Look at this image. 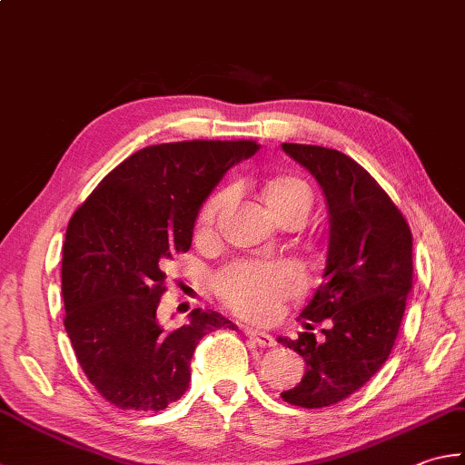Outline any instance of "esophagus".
<instances>
[{
  "label": "esophagus",
  "instance_id": "esophagus-1",
  "mask_svg": "<svg viewBox=\"0 0 465 465\" xmlns=\"http://www.w3.org/2000/svg\"><path fill=\"white\" fill-rule=\"evenodd\" d=\"M244 334H247L252 341H257L259 346L262 348H271L275 346V338L267 334V331H261V330H252V328H244Z\"/></svg>",
  "mask_w": 465,
  "mask_h": 465
}]
</instances>
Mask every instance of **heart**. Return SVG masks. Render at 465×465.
Instances as JSON below:
<instances>
[{
	"instance_id": "heart-1",
	"label": "heart",
	"mask_w": 465,
	"mask_h": 465,
	"mask_svg": "<svg viewBox=\"0 0 465 465\" xmlns=\"http://www.w3.org/2000/svg\"><path fill=\"white\" fill-rule=\"evenodd\" d=\"M262 203L275 221L287 216L305 218L312 210L308 183L293 176L269 180L262 188ZM226 203V192H218L204 204L198 216V232L213 231L216 216ZM303 275L292 262L241 261L224 267L213 279V292L226 308L252 320H267L289 297L300 293Z\"/></svg>"
}]
</instances>
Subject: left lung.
<instances>
[{"mask_svg": "<svg viewBox=\"0 0 465 465\" xmlns=\"http://www.w3.org/2000/svg\"><path fill=\"white\" fill-rule=\"evenodd\" d=\"M282 147L318 180L330 216L322 285L300 313L305 331L279 338L305 362L302 381L282 397L322 409L362 389L387 362L413 287V236L387 192L352 157L322 145ZM328 317L332 326L318 342L309 322Z\"/></svg>", "mask_w": 465, "mask_h": 465, "instance_id": "obj_1", "label": "left lung"}]
</instances>
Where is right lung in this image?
Here are the masks:
<instances>
[{
    "label": "right lung",
    "instance_id": "1",
    "mask_svg": "<svg viewBox=\"0 0 465 465\" xmlns=\"http://www.w3.org/2000/svg\"><path fill=\"white\" fill-rule=\"evenodd\" d=\"M255 142H178L129 155L78 206L63 247L64 328L86 379L113 405L162 411L190 384L198 341L236 326L194 310L163 328L165 267L192 244L204 200Z\"/></svg>",
    "mask_w": 465,
    "mask_h": 465
}]
</instances>
